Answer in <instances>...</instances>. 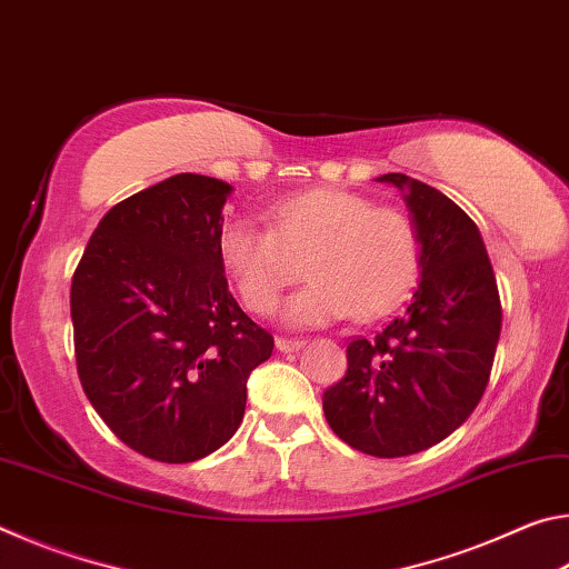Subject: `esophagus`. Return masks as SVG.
Listing matches in <instances>:
<instances>
[{
	"label": "esophagus",
	"mask_w": 569,
	"mask_h": 569,
	"mask_svg": "<svg viewBox=\"0 0 569 569\" xmlns=\"http://www.w3.org/2000/svg\"><path fill=\"white\" fill-rule=\"evenodd\" d=\"M303 343H306L303 339H283V336H278V339H276V349L288 353V351H298Z\"/></svg>",
	"instance_id": "esophagus-1"
}]
</instances>
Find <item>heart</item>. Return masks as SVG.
<instances>
[{
	"mask_svg": "<svg viewBox=\"0 0 569 569\" xmlns=\"http://www.w3.org/2000/svg\"><path fill=\"white\" fill-rule=\"evenodd\" d=\"M218 253L253 313H271L306 266L313 281L286 306V319L296 326H323L351 313L377 319L409 293L419 271L411 218L339 188L283 200L271 210V228L228 220Z\"/></svg>",
	"mask_w": 569,
	"mask_h": 569,
	"instance_id": "heart-1",
	"label": "heart"
}]
</instances>
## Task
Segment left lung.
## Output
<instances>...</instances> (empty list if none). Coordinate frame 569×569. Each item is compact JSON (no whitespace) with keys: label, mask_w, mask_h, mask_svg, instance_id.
I'll return each instance as SVG.
<instances>
[{"label":"left lung","mask_w":569,"mask_h":569,"mask_svg":"<svg viewBox=\"0 0 569 569\" xmlns=\"http://www.w3.org/2000/svg\"><path fill=\"white\" fill-rule=\"evenodd\" d=\"M421 243V281L403 313L373 339L349 341L346 377L323 391L333 435L363 455L393 459L439 445L477 409L502 331L485 240L445 192L401 172Z\"/></svg>","instance_id":"8db88e82"}]
</instances>
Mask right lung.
Masks as SVG:
<instances>
[{
    "label": "right lung",
    "instance_id": "1",
    "mask_svg": "<svg viewBox=\"0 0 569 569\" xmlns=\"http://www.w3.org/2000/svg\"><path fill=\"white\" fill-rule=\"evenodd\" d=\"M223 180L180 172L112 206L72 276L74 361L138 455L186 465L236 435L273 336L240 311L218 253Z\"/></svg>",
    "mask_w": 569,
    "mask_h": 569
}]
</instances>
